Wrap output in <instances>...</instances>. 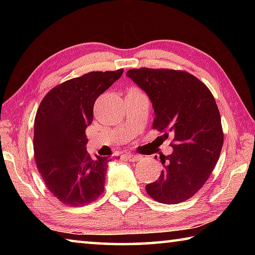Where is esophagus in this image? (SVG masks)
Segmentation results:
<instances>
[{"label":"esophagus","instance_id":"1","mask_svg":"<svg viewBox=\"0 0 255 255\" xmlns=\"http://www.w3.org/2000/svg\"><path fill=\"white\" fill-rule=\"evenodd\" d=\"M125 156H126L128 161H130V162H139L143 159V157L139 156V155H133V154H129V153L125 155Z\"/></svg>","mask_w":255,"mask_h":255}]
</instances>
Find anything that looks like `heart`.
<instances>
[{
  "mask_svg": "<svg viewBox=\"0 0 255 255\" xmlns=\"http://www.w3.org/2000/svg\"><path fill=\"white\" fill-rule=\"evenodd\" d=\"M132 91H136V90H132Z\"/></svg>",
  "mask_w": 255,
  "mask_h": 255,
  "instance_id": "obj_1",
  "label": "heart"
}]
</instances>
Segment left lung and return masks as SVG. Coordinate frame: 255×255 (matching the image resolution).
Listing matches in <instances>:
<instances>
[{
	"mask_svg": "<svg viewBox=\"0 0 255 255\" xmlns=\"http://www.w3.org/2000/svg\"><path fill=\"white\" fill-rule=\"evenodd\" d=\"M153 105V128L173 136V152L159 156L164 169L146 185L162 204H179L196 195L213 172L223 147L218 107L208 88L187 72L139 68L126 74Z\"/></svg>",
	"mask_w": 255,
	"mask_h": 255,
	"instance_id": "left-lung-1",
	"label": "left lung"
}]
</instances>
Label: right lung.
Here are the masks:
<instances>
[{
    "label": "right lung",
    "instance_id": "right-lung-1",
    "mask_svg": "<svg viewBox=\"0 0 255 255\" xmlns=\"http://www.w3.org/2000/svg\"><path fill=\"white\" fill-rule=\"evenodd\" d=\"M124 70L91 72L56 86L34 118L33 150L38 171L51 195L64 205H88L102 195L110 158L86 153L85 129L93 122L98 97Z\"/></svg>",
    "mask_w": 255,
    "mask_h": 255
}]
</instances>
